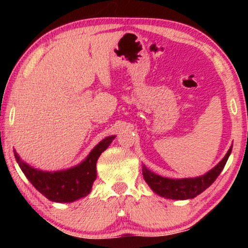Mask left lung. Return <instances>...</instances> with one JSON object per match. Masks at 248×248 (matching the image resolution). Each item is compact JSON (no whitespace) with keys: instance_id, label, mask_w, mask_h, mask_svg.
Returning <instances> with one entry per match:
<instances>
[{"instance_id":"left-lung-1","label":"left lung","mask_w":248,"mask_h":248,"mask_svg":"<svg viewBox=\"0 0 248 248\" xmlns=\"http://www.w3.org/2000/svg\"><path fill=\"white\" fill-rule=\"evenodd\" d=\"M232 147L227 152L225 158L216 166L215 168L211 169L205 175L200 176L196 178H184V179H170L165 178L161 176L155 175V172H151L149 169L143 168V176L145 182L150 186L152 191L157 193L158 195L164 196L166 199L172 200H187L193 199L196 195L201 194L203 191H205L213 182L216 181L217 177L222 171L225 167L227 160H228L230 152H232Z\"/></svg>"}]
</instances>
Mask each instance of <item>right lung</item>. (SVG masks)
Listing matches in <instances>:
<instances>
[{"label": "right lung", "instance_id": "obj_1", "mask_svg": "<svg viewBox=\"0 0 248 248\" xmlns=\"http://www.w3.org/2000/svg\"><path fill=\"white\" fill-rule=\"evenodd\" d=\"M115 137H107L93 148L86 160L77 167L62 171H43L23 162L15 151L20 168L37 191L53 202H73L88 195L96 179V164Z\"/></svg>", "mask_w": 248, "mask_h": 248}]
</instances>
